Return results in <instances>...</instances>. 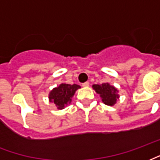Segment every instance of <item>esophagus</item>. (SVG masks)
<instances>
[{
  "label": "esophagus",
  "instance_id": "esophagus-1",
  "mask_svg": "<svg viewBox=\"0 0 160 160\" xmlns=\"http://www.w3.org/2000/svg\"><path fill=\"white\" fill-rule=\"evenodd\" d=\"M89 86H90L89 82H85V83L82 84V86H83V87H88Z\"/></svg>",
  "mask_w": 160,
  "mask_h": 160
}]
</instances>
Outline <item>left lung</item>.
Returning <instances> with one entry per match:
<instances>
[{
  "instance_id": "left-lung-1",
  "label": "left lung",
  "mask_w": 160,
  "mask_h": 160,
  "mask_svg": "<svg viewBox=\"0 0 160 160\" xmlns=\"http://www.w3.org/2000/svg\"><path fill=\"white\" fill-rule=\"evenodd\" d=\"M92 88L98 94H99L102 102L108 106H113L117 102V99L119 98L118 89L108 83L93 85Z\"/></svg>"
}]
</instances>
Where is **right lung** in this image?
<instances>
[{
  "label": "right lung",
  "mask_w": 160,
  "mask_h": 160,
  "mask_svg": "<svg viewBox=\"0 0 160 160\" xmlns=\"http://www.w3.org/2000/svg\"><path fill=\"white\" fill-rule=\"evenodd\" d=\"M80 88V86L76 84H60L49 92V102L55 104L58 109H63L67 105L71 103L72 98L74 97L75 92Z\"/></svg>",
  "instance_id": "add662e5"
}]
</instances>
